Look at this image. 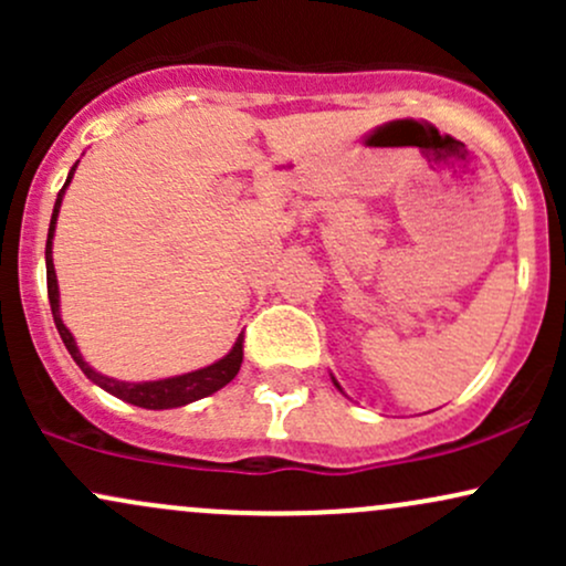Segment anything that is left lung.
<instances>
[{
    "instance_id": "obj_1",
    "label": "left lung",
    "mask_w": 566,
    "mask_h": 566,
    "mask_svg": "<svg viewBox=\"0 0 566 566\" xmlns=\"http://www.w3.org/2000/svg\"><path fill=\"white\" fill-rule=\"evenodd\" d=\"M333 382H335V388H337V391H340V394H346V391H343V388H340V382H337L335 378H333Z\"/></svg>"
}]
</instances>
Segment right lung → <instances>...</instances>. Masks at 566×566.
Segmentation results:
<instances>
[{"label":"right lung","instance_id":"obj_1","mask_svg":"<svg viewBox=\"0 0 566 566\" xmlns=\"http://www.w3.org/2000/svg\"><path fill=\"white\" fill-rule=\"evenodd\" d=\"M76 165H80V161H76ZM76 165L71 167V172H69V178H66V186L61 188V193H57V199H55L53 218H50V231H48V247H44V263H48L50 308H53V319H55L57 335H61L63 346L69 348L71 359H74L76 365H80L82 373L87 375V378L93 380L97 388H103V391H108L112 396H116V399L127 401V405L143 407V409L186 407V405H191V401L205 399V396L220 391V388H223L226 382H231L233 378H237L239 367H242V340H244V335L237 337V343H233L231 350L223 356V359L212 361V365H207V367H201V369H193V373L172 375V378H161V380H140V382L116 380V378H108V375L97 373V369H93V367L87 365V361H84V356H82L80 346H76L74 335H71V329L61 319V292H57V276H55V265H53V239H55L57 212H61L63 193H66L71 178H74Z\"/></svg>","mask_w":566,"mask_h":566}]
</instances>
